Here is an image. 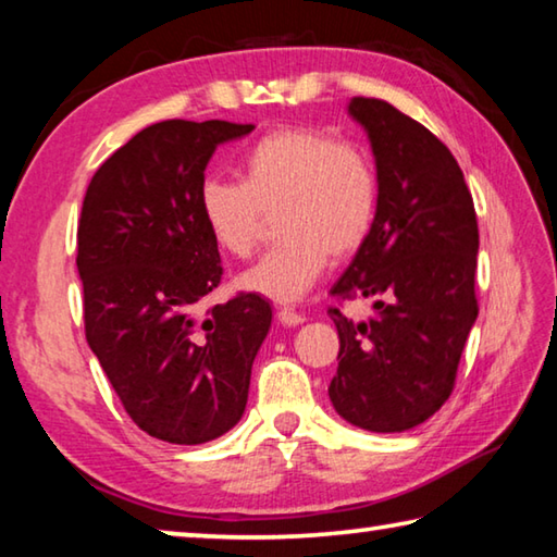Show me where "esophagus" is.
I'll use <instances>...</instances> for the list:
<instances>
[{"instance_id":"1","label":"esophagus","mask_w":557,"mask_h":557,"mask_svg":"<svg viewBox=\"0 0 557 557\" xmlns=\"http://www.w3.org/2000/svg\"><path fill=\"white\" fill-rule=\"evenodd\" d=\"M277 322L282 326H299V324H305V317H301L299 312H295V309L282 307V309H277Z\"/></svg>"}]
</instances>
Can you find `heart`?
<instances>
[{"label": "heart", "instance_id": "b5f03b06", "mask_svg": "<svg viewBox=\"0 0 557 557\" xmlns=\"http://www.w3.org/2000/svg\"><path fill=\"white\" fill-rule=\"evenodd\" d=\"M379 211V174L361 147L314 129H277L240 159V184L206 178L199 213L211 240L233 258L256 248L262 215L275 216L277 248L235 280L248 295L297 305L326 262L356 256Z\"/></svg>", "mask_w": 557, "mask_h": 557}]
</instances>
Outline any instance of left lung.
Instances as JSON below:
<instances>
[{"label":"left lung","instance_id":"1","mask_svg":"<svg viewBox=\"0 0 557 557\" xmlns=\"http://www.w3.org/2000/svg\"><path fill=\"white\" fill-rule=\"evenodd\" d=\"M369 135L379 211L369 238L334 282V297H371V319L329 309L338 332L334 410L369 432H405L432 418L455 388L476 322L479 228L449 149L385 100L351 98Z\"/></svg>","mask_w":557,"mask_h":557}]
</instances>
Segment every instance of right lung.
Masks as SVG:
<instances>
[{
    "label": "right lung",
    "mask_w": 557,
    "mask_h": 557,
    "mask_svg": "<svg viewBox=\"0 0 557 557\" xmlns=\"http://www.w3.org/2000/svg\"><path fill=\"white\" fill-rule=\"evenodd\" d=\"M256 125L166 120L102 162L83 199L78 275L90 351L135 425L203 445L238 425L270 301L240 295L201 317L223 268L199 213L215 147Z\"/></svg>",
    "instance_id": "obj_1"
}]
</instances>
